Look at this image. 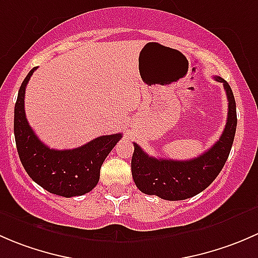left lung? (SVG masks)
Segmentation results:
<instances>
[{
  "label": "left lung",
  "instance_id": "1",
  "mask_svg": "<svg viewBox=\"0 0 258 258\" xmlns=\"http://www.w3.org/2000/svg\"><path fill=\"white\" fill-rule=\"evenodd\" d=\"M228 100L227 122L220 140L201 156L187 161L155 158L134 144L131 171L137 188L146 195H156L168 201L196 196L210 186L225 166L232 147L237 126L236 101L230 85L221 77Z\"/></svg>",
  "mask_w": 258,
  "mask_h": 258
}]
</instances>
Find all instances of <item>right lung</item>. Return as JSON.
<instances>
[{"label": "right lung", "mask_w": 258, "mask_h": 258, "mask_svg": "<svg viewBox=\"0 0 258 258\" xmlns=\"http://www.w3.org/2000/svg\"><path fill=\"white\" fill-rule=\"evenodd\" d=\"M23 80L15 105L14 131L17 152L31 178L46 191L62 197L82 196L92 191L100 179L103 161L122 135H106L74 150H53L40 141L25 113V91L35 72Z\"/></svg>", "instance_id": "add662e5"}]
</instances>
